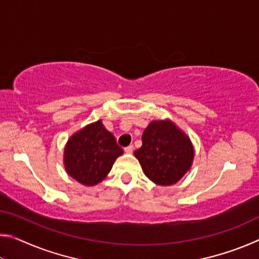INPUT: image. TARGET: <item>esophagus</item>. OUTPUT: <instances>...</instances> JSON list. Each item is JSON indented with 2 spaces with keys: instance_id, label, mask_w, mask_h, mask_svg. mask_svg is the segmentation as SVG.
Returning <instances> with one entry per match:
<instances>
[{
  "instance_id": "esophagus-1",
  "label": "esophagus",
  "mask_w": 259,
  "mask_h": 259,
  "mask_svg": "<svg viewBox=\"0 0 259 259\" xmlns=\"http://www.w3.org/2000/svg\"><path fill=\"white\" fill-rule=\"evenodd\" d=\"M133 151H134V146L133 145H129V146L124 147V152L126 153V154H131V153H133Z\"/></svg>"
}]
</instances>
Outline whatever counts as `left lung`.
I'll use <instances>...</instances> for the list:
<instances>
[{"label":"left lung","mask_w":259,"mask_h":259,"mask_svg":"<svg viewBox=\"0 0 259 259\" xmlns=\"http://www.w3.org/2000/svg\"><path fill=\"white\" fill-rule=\"evenodd\" d=\"M142 140V147L134 154L144 174L156 185L176 184L191 169L194 148L187 135L172 121H152L144 130Z\"/></svg>","instance_id":"obj_1"}]
</instances>
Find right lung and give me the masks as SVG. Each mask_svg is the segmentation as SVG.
Wrapping results in <instances>:
<instances>
[{
    "instance_id": "right-lung-1",
    "label": "right lung",
    "mask_w": 259,
    "mask_h": 259,
    "mask_svg": "<svg viewBox=\"0 0 259 259\" xmlns=\"http://www.w3.org/2000/svg\"><path fill=\"white\" fill-rule=\"evenodd\" d=\"M123 154L115 137L103 125L102 120L85 125L74 134L65 146L66 172L85 186H94L111 171L114 161Z\"/></svg>"
}]
</instances>
